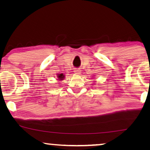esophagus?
<instances>
[{"mask_svg": "<svg viewBox=\"0 0 150 150\" xmlns=\"http://www.w3.org/2000/svg\"><path fill=\"white\" fill-rule=\"evenodd\" d=\"M73 72H74L75 74L79 75V74H80V73H81V70H80L79 69H75L74 71H73Z\"/></svg>", "mask_w": 150, "mask_h": 150, "instance_id": "34e87169", "label": "esophagus"}]
</instances>
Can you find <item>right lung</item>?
Wrapping results in <instances>:
<instances>
[{"label":"right lung","mask_w":150,"mask_h":150,"mask_svg":"<svg viewBox=\"0 0 150 150\" xmlns=\"http://www.w3.org/2000/svg\"><path fill=\"white\" fill-rule=\"evenodd\" d=\"M58 78L59 80H63V79L64 78V75L62 74V73H61V74H58Z\"/></svg>","instance_id":"1"}]
</instances>
